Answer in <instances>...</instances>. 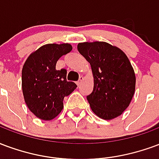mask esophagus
<instances>
[{
	"mask_svg": "<svg viewBox=\"0 0 159 159\" xmlns=\"http://www.w3.org/2000/svg\"><path fill=\"white\" fill-rule=\"evenodd\" d=\"M83 80H84V77H83V76H80V78L79 81L77 82V84H78V85H80V84H82Z\"/></svg>",
	"mask_w": 159,
	"mask_h": 159,
	"instance_id": "1",
	"label": "esophagus"
}]
</instances>
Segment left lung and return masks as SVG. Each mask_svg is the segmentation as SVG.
<instances>
[{
  "instance_id": "obj_1",
  "label": "left lung",
  "mask_w": 159,
  "mask_h": 159,
  "mask_svg": "<svg viewBox=\"0 0 159 159\" xmlns=\"http://www.w3.org/2000/svg\"><path fill=\"white\" fill-rule=\"evenodd\" d=\"M77 47L93 74V91L86 97L91 110L106 120L121 115L135 89V72L125 53L103 41L79 43Z\"/></svg>"
}]
</instances>
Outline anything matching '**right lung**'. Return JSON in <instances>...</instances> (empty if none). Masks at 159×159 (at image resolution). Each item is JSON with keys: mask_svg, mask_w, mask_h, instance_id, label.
Segmentation results:
<instances>
[{"mask_svg": "<svg viewBox=\"0 0 159 159\" xmlns=\"http://www.w3.org/2000/svg\"><path fill=\"white\" fill-rule=\"evenodd\" d=\"M68 43L46 44L31 53L22 70V90L29 109L39 119L51 120L63 108L64 97L77 84L67 80V70L56 69L58 59L70 52Z\"/></svg>", "mask_w": 159, "mask_h": 159, "instance_id": "obj_1", "label": "right lung"}]
</instances>
